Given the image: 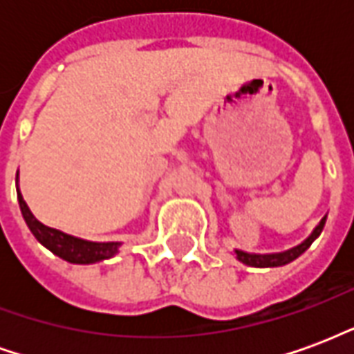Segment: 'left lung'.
<instances>
[{"instance_id":"obj_1","label":"left lung","mask_w":354,"mask_h":354,"mask_svg":"<svg viewBox=\"0 0 354 354\" xmlns=\"http://www.w3.org/2000/svg\"><path fill=\"white\" fill-rule=\"evenodd\" d=\"M324 223H326V216L322 218L319 222V225L313 230V233L309 237L305 239L304 243H299L294 248H290V250H284V252H273V254H250L245 252V250H235V258L239 261H243L245 266L250 267H281L286 266L290 261H294L296 258H299L301 254L313 245V241L319 237L322 230H324Z\"/></svg>"}]
</instances>
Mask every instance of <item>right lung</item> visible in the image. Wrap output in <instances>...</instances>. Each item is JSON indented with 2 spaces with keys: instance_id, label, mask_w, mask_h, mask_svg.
Returning <instances> with one entry per match:
<instances>
[{
  "instance_id": "1",
  "label": "right lung",
  "mask_w": 354,
  "mask_h": 354,
  "mask_svg": "<svg viewBox=\"0 0 354 354\" xmlns=\"http://www.w3.org/2000/svg\"><path fill=\"white\" fill-rule=\"evenodd\" d=\"M17 184H19V172H17ZM17 197H19L22 218H24L30 231L34 233V237L45 248H49L50 252L57 254L58 258L70 261V263L88 266V263H96V261L109 260L119 252L121 243H94V241L73 237V235H68L64 231H58L55 227L45 225L32 214V210L28 208L26 201L22 197L19 187H17Z\"/></svg>"
}]
</instances>
